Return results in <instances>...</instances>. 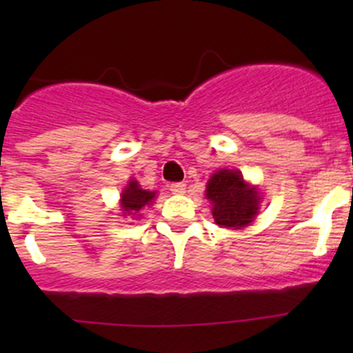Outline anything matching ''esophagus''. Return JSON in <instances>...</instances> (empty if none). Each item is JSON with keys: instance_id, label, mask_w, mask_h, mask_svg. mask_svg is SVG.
<instances>
[{"instance_id": "obj_1", "label": "esophagus", "mask_w": 353, "mask_h": 353, "mask_svg": "<svg viewBox=\"0 0 353 353\" xmlns=\"http://www.w3.org/2000/svg\"><path fill=\"white\" fill-rule=\"evenodd\" d=\"M169 190L172 191L174 194H184V193H186V184H184V183H174V184H170Z\"/></svg>"}]
</instances>
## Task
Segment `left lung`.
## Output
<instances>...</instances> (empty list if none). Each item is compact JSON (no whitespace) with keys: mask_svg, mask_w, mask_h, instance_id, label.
<instances>
[{"mask_svg":"<svg viewBox=\"0 0 353 353\" xmlns=\"http://www.w3.org/2000/svg\"><path fill=\"white\" fill-rule=\"evenodd\" d=\"M205 196L212 203V215L216 225L241 229L258 215L259 191L244 181L243 174L234 169H220L206 183Z\"/></svg>","mask_w":353,"mask_h":353,"instance_id":"obj_1","label":"left lung"}]
</instances>
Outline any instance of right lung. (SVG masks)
<instances>
[{
	"label": "right lung",
	"mask_w": 353,
	"mask_h": 353,
	"mask_svg": "<svg viewBox=\"0 0 353 353\" xmlns=\"http://www.w3.org/2000/svg\"><path fill=\"white\" fill-rule=\"evenodd\" d=\"M155 191L141 190L138 181L131 179L128 186L124 188L121 193V210H123V216H140V210L143 206L152 205L155 198Z\"/></svg>",
	"instance_id": "obj_1"
}]
</instances>
